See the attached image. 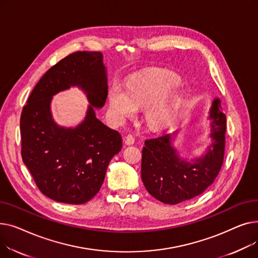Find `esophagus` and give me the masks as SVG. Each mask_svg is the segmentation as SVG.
Returning a JSON list of instances; mask_svg holds the SVG:
<instances>
[{"mask_svg":"<svg viewBox=\"0 0 258 258\" xmlns=\"http://www.w3.org/2000/svg\"><path fill=\"white\" fill-rule=\"evenodd\" d=\"M134 143H135V137L133 136L132 134H128L127 136L125 137V144L132 145V144H134Z\"/></svg>","mask_w":258,"mask_h":258,"instance_id":"esophagus-1","label":"esophagus"}]
</instances>
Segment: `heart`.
<instances>
[{
  "label": "heart",
  "instance_id": "b5f03b06",
  "mask_svg": "<svg viewBox=\"0 0 258 258\" xmlns=\"http://www.w3.org/2000/svg\"><path fill=\"white\" fill-rule=\"evenodd\" d=\"M177 85V80L166 75L137 77L127 88L115 83L108 92L111 112L118 121H123L136 115L138 107L151 106L146 113L148 123L153 127L164 126L170 120L177 101L158 102Z\"/></svg>",
  "mask_w": 258,
  "mask_h": 258
}]
</instances>
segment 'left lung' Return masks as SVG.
<instances>
[{
	"label": "left lung",
	"mask_w": 258,
	"mask_h": 258,
	"mask_svg": "<svg viewBox=\"0 0 258 258\" xmlns=\"http://www.w3.org/2000/svg\"><path fill=\"white\" fill-rule=\"evenodd\" d=\"M209 118L213 142L207 154L188 162L179 158L171 145V135L146 139L142 150L141 178L146 190L158 201L174 205L204 192L222 168L225 155L226 115L221 100L213 101Z\"/></svg>",
	"instance_id": "8db88e82"
}]
</instances>
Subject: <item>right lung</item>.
Masks as SVG:
<instances>
[{"mask_svg":"<svg viewBox=\"0 0 258 258\" xmlns=\"http://www.w3.org/2000/svg\"><path fill=\"white\" fill-rule=\"evenodd\" d=\"M71 85L87 93L91 105L84 122L75 129L51 120V96ZM107 83L102 54L77 51L51 67L39 79L21 114L22 159L46 197L67 204H84L96 196L106 168L122 147L120 134L95 116L102 107Z\"/></svg>","mask_w":258,"mask_h":258,"instance_id":"add662e5","label":"right lung"}]
</instances>
